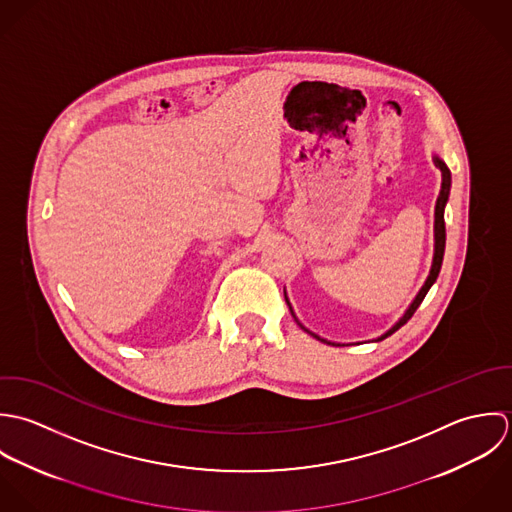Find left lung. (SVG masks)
I'll return each mask as SVG.
<instances>
[{"instance_id": "1", "label": "left lung", "mask_w": 512, "mask_h": 512, "mask_svg": "<svg viewBox=\"0 0 512 512\" xmlns=\"http://www.w3.org/2000/svg\"><path fill=\"white\" fill-rule=\"evenodd\" d=\"M433 164L441 170V190H439V196H437V202H435V223H433V239H435V243H433V261H431V269H429V275H427V279H425V283L421 285V289H419V293L415 295V299L411 301V305L406 308V312L398 318V322L392 326V328H388L382 336H378V338H374V342H380V340H384V338H388L390 334H394L400 326H404L406 322H408L409 318L413 316V312L417 310V307L421 305V301L425 299V295H427V291L431 289V285L437 281V275H439V271H441V263H443V253H445V221H443V211H445V205H447V200H449V190H451V172H449V168H447V164L437 156V154H433ZM285 301H287V305L291 308V312H293V316H295V320L299 322V318H297V314H295V310L291 307V301H289V297H287V293H285ZM299 326L308 332V334H312L314 338H318V340H322V342H326V344H338V342H330V340H326V338H320L318 334H314V332H310L307 326H303L301 322H299Z\"/></svg>"}]
</instances>
